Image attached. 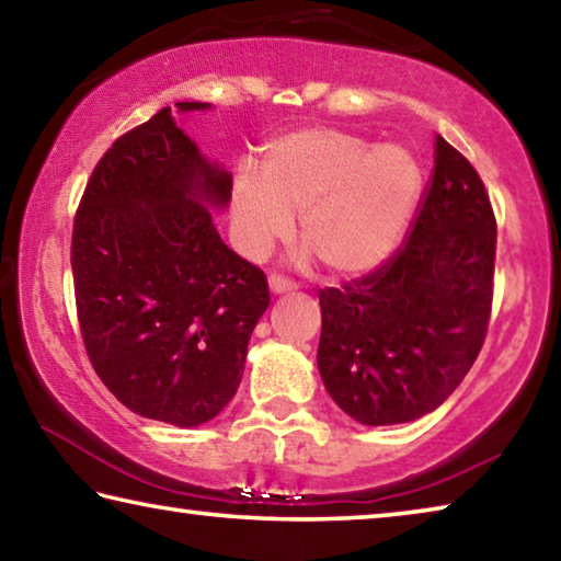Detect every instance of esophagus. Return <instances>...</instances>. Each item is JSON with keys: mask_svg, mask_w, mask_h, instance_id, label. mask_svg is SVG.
<instances>
[{"mask_svg": "<svg viewBox=\"0 0 561 561\" xmlns=\"http://www.w3.org/2000/svg\"><path fill=\"white\" fill-rule=\"evenodd\" d=\"M270 289L274 294H284V291L297 289V284H294L291 279H287V277H282V274H270Z\"/></svg>", "mask_w": 561, "mask_h": 561, "instance_id": "esophagus-1", "label": "esophagus"}]
</instances>
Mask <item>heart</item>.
<instances>
[{
  "instance_id": "1",
  "label": "heart",
  "mask_w": 561,
  "mask_h": 561,
  "mask_svg": "<svg viewBox=\"0 0 561 561\" xmlns=\"http://www.w3.org/2000/svg\"><path fill=\"white\" fill-rule=\"evenodd\" d=\"M421 195V165L401 146L368 148L341 128L287 133L264 148L262 175L240 168L232 227L240 250L267 257L301 215V242L339 277L376 270L401 242Z\"/></svg>"
}]
</instances>
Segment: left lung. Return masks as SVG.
<instances>
[{
    "label": "left lung",
    "instance_id": "8db88e82",
    "mask_svg": "<svg viewBox=\"0 0 561 561\" xmlns=\"http://www.w3.org/2000/svg\"><path fill=\"white\" fill-rule=\"evenodd\" d=\"M497 222L478 170L435 136V165L401 247L319 291L321 381L364 425L415 421L470 371L488 336Z\"/></svg>",
    "mask_w": 561,
    "mask_h": 561
}]
</instances>
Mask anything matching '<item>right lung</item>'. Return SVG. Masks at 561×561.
<instances>
[{"label":"right lung","instance_id":"obj_1","mask_svg":"<svg viewBox=\"0 0 561 561\" xmlns=\"http://www.w3.org/2000/svg\"><path fill=\"white\" fill-rule=\"evenodd\" d=\"M230 190L232 175L160 108L113 140L73 215L76 317L93 371L133 413L180 428L232 401L270 307L264 272L220 240L205 207L227 205Z\"/></svg>","mask_w":561,"mask_h":561}]
</instances>
